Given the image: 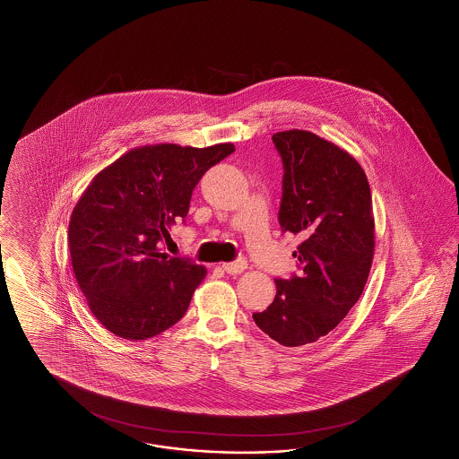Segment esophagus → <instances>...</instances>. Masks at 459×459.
Returning <instances> with one entry per match:
<instances>
[{
  "label": "esophagus",
  "instance_id": "1",
  "mask_svg": "<svg viewBox=\"0 0 459 459\" xmlns=\"http://www.w3.org/2000/svg\"><path fill=\"white\" fill-rule=\"evenodd\" d=\"M246 269H247V261H246L244 257L237 259L234 263H227V264H223V271H225V273H229V274H240V273H244Z\"/></svg>",
  "mask_w": 459,
  "mask_h": 459
}]
</instances>
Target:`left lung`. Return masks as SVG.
<instances>
[{
  "label": "left lung",
  "mask_w": 459,
  "mask_h": 459,
  "mask_svg": "<svg viewBox=\"0 0 459 459\" xmlns=\"http://www.w3.org/2000/svg\"><path fill=\"white\" fill-rule=\"evenodd\" d=\"M282 161L278 221L282 234L303 238L298 274L276 278V298L255 325L284 347L330 333L359 301L374 257L372 195L347 152L307 131L273 136Z\"/></svg>",
  "instance_id": "1"
}]
</instances>
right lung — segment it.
<instances>
[{
	"instance_id": "obj_1",
	"label": "right lung",
	"mask_w": 459,
	"mask_h": 459,
	"mask_svg": "<svg viewBox=\"0 0 459 459\" xmlns=\"http://www.w3.org/2000/svg\"><path fill=\"white\" fill-rule=\"evenodd\" d=\"M234 152L230 143L136 148L83 192L70 217V259L89 309L111 333L146 340L183 318L207 271L161 246L185 222L196 183Z\"/></svg>"
}]
</instances>
